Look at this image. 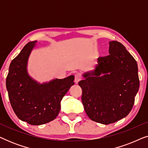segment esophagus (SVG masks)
I'll list each match as a JSON object with an SVG mask.
<instances>
[{
	"mask_svg": "<svg viewBox=\"0 0 148 148\" xmlns=\"http://www.w3.org/2000/svg\"><path fill=\"white\" fill-rule=\"evenodd\" d=\"M80 80H81L80 75L76 74L75 75V84H77Z\"/></svg>",
	"mask_w": 148,
	"mask_h": 148,
	"instance_id": "obj_1",
	"label": "esophagus"
}]
</instances>
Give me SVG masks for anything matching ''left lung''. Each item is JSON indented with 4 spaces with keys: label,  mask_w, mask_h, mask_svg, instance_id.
Here are the masks:
<instances>
[{
    "label": "left lung",
    "mask_w": 148,
    "mask_h": 148,
    "mask_svg": "<svg viewBox=\"0 0 148 148\" xmlns=\"http://www.w3.org/2000/svg\"><path fill=\"white\" fill-rule=\"evenodd\" d=\"M108 56L99 57L94 69L78 83L82 100L91 120L108 125L127 116L139 90L136 60L122 44L109 42Z\"/></svg>",
    "instance_id": "1"
}]
</instances>
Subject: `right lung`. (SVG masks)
<instances>
[{
    "instance_id": "right-lung-1",
    "label": "right lung",
    "mask_w": 148,
    "mask_h": 148,
    "mask_svg": "<svg viewBox=\"0 0 148 148\" xmlns=\"http://www.w3.org/2000/svg\"><path fill=\"white\" fill-rule=\"evenodd\" d=\"M36 42L27 43L12 60L6 79L13 111L20 120L32 125H43L56 119L62 98L74 85L73 75L42 84L30 77L27 60Z\"/></svg>"
}]
</instances>
